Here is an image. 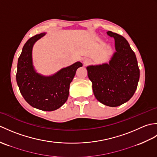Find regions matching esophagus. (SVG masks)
Instances as JSON below:
<instances>
[{
  "instance_id": "esophagus-1",
  "label": "esophagus",
  "mask_w": 157,
  "mask_h": 157,
  "mask_svg": "<svg viewBox=\"0 0 157 157\" xmlns=\"http://www.w3.org/2000/svg\"><path fill=\"white\" fill-rule=\"evenodd\" d=\"M90 59H88V58H86V59H84V61H83V62H84V65H88V64H89L90 63Z\"/></svg>"
}]
</instances>
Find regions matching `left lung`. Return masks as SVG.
<instances>
[{"mask_svg": "<svg viewBox=\"0 0 157 157\" xmlns=\"http://www.w3.org/2000/svg\"><path fill=\"white\" fill-rule=\"evenodd\" d=\"M116 51L109 63L89 65L86 69L96 98L102 104L115 107L128 102L137 89L140 69L134 52L122 36L111 31Z\"/></svg>", "mask_w": 157, "mask_h": 157, "instance_id": "8db88e82", "label": "left lung"}]
</instances>
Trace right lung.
<instances>
[{
	"instance_id": "right-lung-1",
	"label": "right lung",
	"mask_w": 157,
	"mask_h": 157,
	"mask_svg": "<svg viewBox=\"0 0 157 157\" xmlns=\"http://www.w3.org/2000/svg\"><path fill=\"white\" fill-rule=\"evenodd\" d=\"M45 35L44 32L33 36L23 46L18 59L16 79L20 92L29 105L42 111H52L67 101L69 85L82 63L78 61L49 76L36 72L33 65V46Z\"/></svg>"
}]
</instances>
